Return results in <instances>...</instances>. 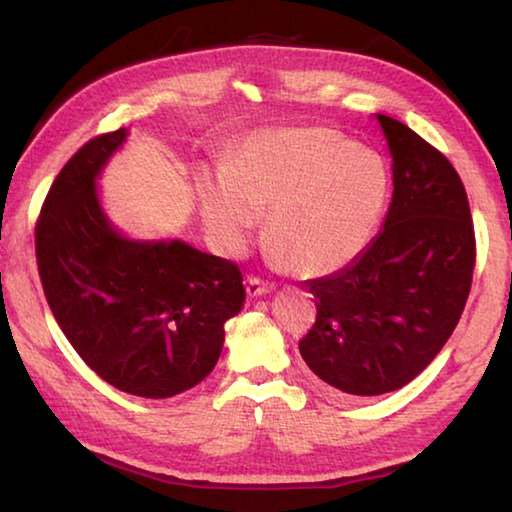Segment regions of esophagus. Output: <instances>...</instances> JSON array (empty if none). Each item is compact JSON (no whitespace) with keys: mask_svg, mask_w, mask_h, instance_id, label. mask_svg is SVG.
Segmentation results:
<instances>
[{"mask_svg":"<svg viewBox=\"0 0 512 512\" xmlns=\"http://www.w3.org/2000/svg\"><path fill=\"white\" fill-rule=\"evenodd\" d=\"M273 291V284L262 282L259 277H248L246 280V293L248 298H259V296H266V293Z\"/></svg>","mask_w":512,"mask_h":512,"instance_id":"34e87169","label":"esophagus"}]
</instances>
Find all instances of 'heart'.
<instances>
[{"mask_svg": "<svg viewBox=\"0 0 512 512\" xmlns=\"http://www.w3.org/2000/svg\"><path fill=\"white\" fill-rule=\"evenodd\" d=\"M388 194L377 153L329 128L250 135L230 164L198 173V198L214 244L237 255L266 210L271 259L300 275L336 271L375 232Z\"/></svg>", "mask_w": 512, "mask_h": 512, "instance_id": "1", "label": "heart"}]
</instances>
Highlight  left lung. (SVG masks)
Segmentation results:
<instances>
[{
    "mask_svg": "<svg viewBox=\"0 0 512 512\" xmlns=\"http://www.w3.org/2000/svg\"><path fill=\"white\" fill-rule=\"evenodd\" d=\"M393 158V201L379 235L332 275L309 280L316 323L300 341L309 370L343 395L409 384L443 350L472 287L474 225L443 153L377 115Z\"/></svg>",
    "mask_w": 512,
    "mask_h": 512,
    "instance_id": "left-lung-1",
    "label": "left lung"
}]
</instances>
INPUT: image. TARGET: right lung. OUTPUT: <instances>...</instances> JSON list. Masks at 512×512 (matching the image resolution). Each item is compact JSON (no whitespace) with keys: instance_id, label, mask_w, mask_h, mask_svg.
Instances as JSON below:
<instances>
[{"instance_id":"add662e5","label":"right lung","mask_w":512,"mask_h":512,"mask_svg":"<svg viewBox=\"0 0 512 512\" xmlns=\"http://www.w3.org/2000/svg\"><path fill=\"white\" fill-rule=\"evenodd\" d=\"M126 137H94L58 173L36 225L38 271L79 357L119 391L164 400L214 370L244 277L183 239H133L108 219L97 180Z\"/></svg>"}]
</instances>
